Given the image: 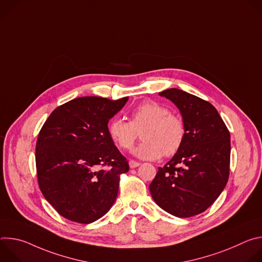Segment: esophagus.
Masks as SVG:
<instances>
[{
  "instance_id": "esophagus-1",
  "label": "esophagus",
  "mask_w": 262,
  "mask_h": 262,
  "mask_svg": "<svg viewBox=\"0 0 262 262\" xmlns=\"http://www.w3.org/2000/svg\"><path fill=\"white\" fill-rule=\"evenodd\" d=\"M140 166V163H138V162H136V161H129V167L132 168V169H134V168H137V167H139Z\"/></svg>"
}]
</instances>
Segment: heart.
I'll return each instance as SVG.
<instances>
[{
    "mask_svg": "<svg viewBox=\"0 0 262 262\" xmlns=\"http://www.w3.org/2000/svg\"><path fill=\"white\" fill-rule=\"evenodd\" d=\"M108 135L120 148L129 149L141 132L143 140L134 155L143 160H158L174 156L182 145L185 126L182 118L171 114L163 104L146 100L138 104L130 113V121L114 118L108 123Z\"/></svg>",
    "mask_w": 262,
    "mask_h": 262,
    "instance_id": "heart-1",
    "label": "heart"
}]
</instances>
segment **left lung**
I'll return each instance as SVG.
<instances>
[{
    "label": "left lung",
    "instance_id": "left-lung-1",
    "mask_svg": "<svg viewBox=\"0 0 262 262\" xmlns=\"http://www.w3.org/2000/svg\"><path fill=\"white\" fill-rule=\"evenodd\" d=\"M179 110L184 141L149 185L155 202L178 217L205 211L229 177L230 134L216 108L206 100L171 88L159 93Z\"/></svg>",
    "mask_w": 262,
    "mask_h": 262
}]
</instances>
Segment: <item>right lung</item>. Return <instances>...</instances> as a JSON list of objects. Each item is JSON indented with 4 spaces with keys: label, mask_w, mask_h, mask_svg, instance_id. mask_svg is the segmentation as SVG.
<instances>
[{
    "label": "right lung",
    "mask_w": 262,
    "mask_h": 262,
    "mask_svg": "<svg viewBox=\"0 0 262 262\" xmlns=\"http://www.w3.org/2000/svg\"><path fill=\"white\" fill-rule=\"evenodd\" d=\"M127 100L74 98L55 108L41 127L35 154L38 184L62 216L90 224L114 204L120 175L129 166L107 123Z\"/></svg>",
    "instance_id": "add662e5"
}]
</instances>
